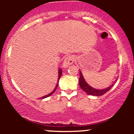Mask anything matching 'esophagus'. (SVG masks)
<instances>
[{
    "label": "esophagus",
    "instance_id": "esophagus-1",
    "mask_svg": "<svg viewBox=\"0 0 134 134\" xmlns=\"http://www.w3.org/2000/svg\"><path fill=\"white\" fill-rule=\"evenodd\" d=\"M74 61V58L71 55H69V56L66 57L65 59H64V63H63V67L64 68H67L69 65L73 64Z\"/></svg>",
    "mask_w": 134,
    "mask_h": 134
}]
</instances>
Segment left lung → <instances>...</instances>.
Instances as JSON below:
<instances>
[{
	"mask_svg": "<svg viewBox=\"0 0 134 134\" xmlns=\"http://www.w3.org/2000/svg\"><path fill=\"white\" fill-rule=\"evenodd\" d=\"M79 82L80 87H81V88L82 89L84 92H86V93L90 95L96 96H101V95L105 94L111 88V87L113 86V84H111V86H110V87H107V88L106 89H103V90H96V89H94L93 88V87H92L91 86H90L86 82L85 79H84V77H83L82 72H81V70H80V77L79 79Z\"/></svg>",
	"mask_w": 134,
	"mask_h": 134,
	"instance_id": "obj_1",
	"label": "left lung"
}]
</instances>
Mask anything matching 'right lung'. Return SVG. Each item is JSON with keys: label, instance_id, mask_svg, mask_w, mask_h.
Wrapping results in <instances>:
<instances>
[{"label": "right lung", "instance_id": "add662e5", "mask_svg": "<svg viewBox=\"0 0 134 134\" xmlns=\"http://www.w3.org/2000/svg\"><path fill=\"white\" fill-rule=\"evenodd\" d=\"M62 69H59V70H58V82H57V86H55V89H54V90H53V91L52 92V93H50V94H48L46 95V96H43L42 98H42V99H43V98H47V97H49V96H51L52 94H53L55 93V91H56L57 88V87H58V81H59V79H60V77H61V75H62Z\"/></svg>", "mask_w": 134, "mask_h": 134}]
</instances>
